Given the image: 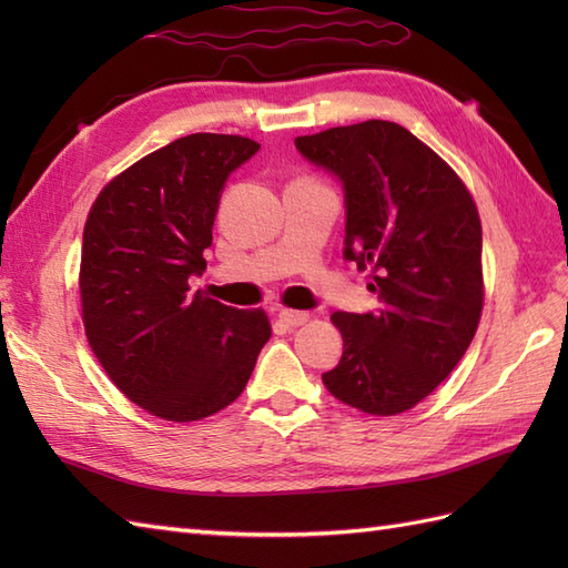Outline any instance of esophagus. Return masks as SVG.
<instances>
[{"mask_svg": "<svg viewBox=\"0 0 568 568\" xmlns=\"http://www.w3.org/2000/svg\"><path fill=\"white\" fill-rule=\"evenodd\" d=\"M281 322L287 324V327H303V324L310 320L307 312H297V310H281Z\"/></svg>", "mask_w": 568, "mask_h": 568, "instance_id": "34e87169", "label": "esophagus"}]
</instances>
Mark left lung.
I'll list each match as a JSON object with an SVG mask.
<instances>
[{"label": "left lung", "mask_w": 568, "mask_h": 568, "mask_svg": "<svg viewBox=\"0 0 568 568\" xmlns=\"http://www.w3.org/2000/svg\"><path fill=\"white\" fill-rule=\"evenodd\" d=\"M344 185V258L368 271L381 307L334 312L339 366L327 390L366 415L415 407L449 376L484 312L480 216L454 168L395 122L368 119L295 139Z\"/></svg>", "instance_id": "left-lung-1"}]
</instances>
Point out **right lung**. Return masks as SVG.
Segmentation results:
<instances>
[{"label": "right lung", "mask_w": 568, "mask_h": 568, "mask_svg": "<svg viewBox=\"0 0 568 568\" xmlns=\"http://www.w3.org/2000/svg\"><path fill=\"white\" fill-rule=\"evenodd\" d=\"M261 146L190 134L143 155L92 202L82 232L80 305L92 354L131 403L168 422H197L244 393L271 322L190 295L207 268L229 173Z\"/></svg>", "instance_id": "1"}]
</instances>
